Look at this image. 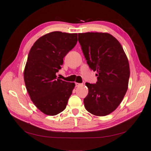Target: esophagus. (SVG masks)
<instances>
[{
    "label": "esophagus",
    "instance_id": "esophagus-1",
    "mask_svg": "<svg viewBox=\"0 0 151 151\" xmlns=\"http://www.w3.org/2000/svg\"><path fill=\"white\" fill-rule=\"evenodd\" d=\"M82 86V83H75V86L77 87H79V86Z\"/></svg>",
    "mask_w": 151,
    "mask_h": 151
}]
</instances>
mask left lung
<instances>
[{
  "instance_id": "obj_1",
  "label": "left lung",
  "mask_w": 151,
  "mask_h": 151,
  "mask_svg": "<svg viewBox=\"0 0 151 151\" xmlns=\"http://www.w3.org/2000/svg\"><path fill=\"white\" fill-rule=\"evenodd\" d=\"M78 41L88 65L98 73L96 83H86L85 108L94 115H107L121 104L128 88V59L121 43L109 33H79Z\"/></svg>"
}]
</instances>
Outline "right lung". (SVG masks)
<instances>
[{
  "instance_id": "obj_1",
  "label": "right lung",
  "mask_w": 151,
  "mask_h": 151,
  "mask_svg": "<svg viewBox=\"0 0 151 151\" xmlns=\"http://www.w3.org/2000/svg\"><path fill=\"white\" fill-rule=\"evenodd\" d=\"M78 34L52 32L41 36L30 48L24 69L25 87L37 109L55 115L66 107L75 84L57 78L63 59L75 47Z\"/></svg>"
}]
</instances>
